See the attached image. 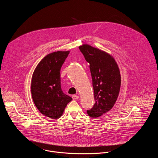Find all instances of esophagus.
<instances>
[{
	"instance_id": "obj_1",
	"label": "esophagus",
	"mask_w": 158,
	"mask_h": 158,
	"mask_svg": "<svg viewBox=\"0 0 158 158\" xmlns=\"http://www.w3.org/2000/svg\"><path fill=\"white\" fill-rule=\"evenodd\" d=\"M72 98H73V99L74 100H76V99H78L79 98V96H77V95H73Z\"/></svg>"
}]
</instances>
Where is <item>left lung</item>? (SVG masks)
Returning a JSON list of instances; mask_svg holds the SVG:
<instances>
[{
    "label": "left lung",
    "mask_w": 158,
    "mask_h": 158,
    "mask_svg": "<svg viewBox=\"0 0 158 158\" xmlns=\"http://www.w3.org/2000/svg\"><path fill=\"white\" fill-rule=\"evenodd\" d=\"M85 60L90 64L95 104L87 110L89 116L99 118L114 106L121 87V74L114 57L105 51L82 44L79 47Z\"/></svg>",
    "instance_id": "8db88e82"
}]
</instances>
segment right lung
<instances>
[{"label": "right lung", "instance_id": "1", "mask_svg": "<svg viewBox=\"0 0 158 158\" xmlns=\"http://www.w3.org/2000/svg\"><path fill=\"white\" fill-rule=\"evenodd\" d=\"M70 51H57L48 54L38 64L33 73L31 94L37 109L52 119L60 118L73 99L61 89L60 68Z\"/></svg>", "mask_w": 158, "mask_h": 158}]
</instances>
